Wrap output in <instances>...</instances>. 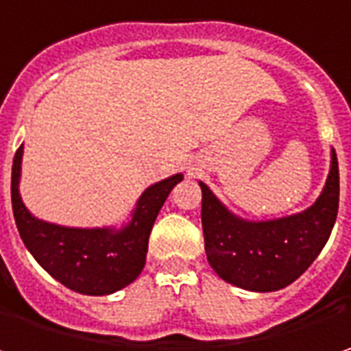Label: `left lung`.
I'll return each instance as SVG.
<instances>
[{
    "mask_svg": "<svg viewBox=\"0 0 351 351\" xmlns=\"http://www.w3.org/2000/svg\"><path fill=\"white\" fill-rule=\"evenodd\" d=\"M202 232L208 263L226 282L255 293L285 289L313 265L338 216L340 171L332 149L326 186L308 210L271 221H245L230 214L204 182Z\"/></svg>",
    "mask_w": 351,
    "mask_h": 351,
    "instance_id": "obj_1",
    "label": "left lung"
}]
</instances>
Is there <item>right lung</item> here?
<instances>
[{"mask_svg":"<svg viewBox=\"0 0 351 351\" xmlns=\"http://www.w3.org/2000/svg\"><path fill=\"white\" fill-rule=\"evenodd\" d=\"M23 145L15 151L11 169V204L19 236L47 273L80 295H112L133 282L145 267L147 245L155 218L182 175L149 186L123 230H78L37 220L19 196Z\"/></svg>","mask_w":351,"mask_h":351,"instance_id":"obj_1","label":"right lung"}]
</instances>
